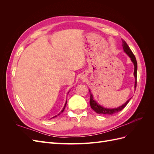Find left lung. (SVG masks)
<instances>
[{
    "label": "left lung",
    "mask_w": 154,
    "mask_h": 154,
    "mask_svg": "<svg viewBox=\"0 0 154 154\" xmlns=\"http://www.w3.org/2000/svg\"><path fill=\"white\" fill-rule=\"evenodd\" d=\"M122 42H123V48L124 49L125 52L127 53L129 57L131 59L132 62L134 63V76L135 78H136V82H135V89L136 88V85H137V61H136V58L135 57L134 54H133L132 51H131V49H130L129 46L127 45V44L126 43V42L124 40H122ZM90 92V91H89ZM130 98L125 103H124L123 105H122L119 107H118V108H115V109H106V108H104V107L101 106V105H100L99 104H97L96 102L93 99V96L92 95V94H91L90 92V105H91V107L94 110L96 113L97 114H105V115H112L122 110L125 107L127 106V105L128 104V103L129 102V101L130 100Z\"/></svg>",
    "instance_id": "obj_1"
}]
</instances>
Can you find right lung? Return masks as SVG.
<instances>
[{"label":"right lung","instance_id":"obj_1","mask_svg":"<svg viewBox=\"0 0 154 154\" xmlns=\"http://www.w3.org/2000/svg\"><path fill=\"white\" fill-rule=\"evenodd\" d=\"M66 104H67V101H66V104H65V106H63V108L61 112H60V113H59V114H58L57 116H59V115H60V114H61L62 112H63L64 111V109H65V108H66ZM57 116H54V117H57ZM54 117H53V118H54Z\"/></svg>","mask_w":154,"mask_h":154}]
</instances>
